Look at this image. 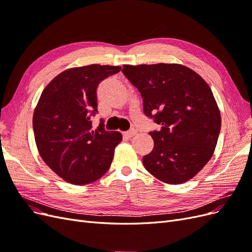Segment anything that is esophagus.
<instances>
[{"label": "esophagus", "instance_id": "34e87169", "mask_svg": "<svg viewBox=\"0 0 252 252\" xmlns=\"http://www.w3.org/2000/svg\"><path fill=\"white\" fill-rule=\"evenodd\" d=\"M136 133H138V131H136V129H131V130L126 131L124 133V136H126V138H128V139H130V138H132L133 135H135Z\"/></svg>", "mask_w": 252, "mask_h": 252}]
</instances>
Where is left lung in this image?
Masks as SVG:
<instances>
[{
	"instance_id": "left-lung-1",
	"label": "left lung",
	"mask_w": 252,
	"mask_h": 252,
	"mask_svg": "<svg viewBox=\"0 0 252 252\" xmlns=\"http://www.w3.org/2000/svg\"><path fill=\"white\" fill-rule=\"evenodd\" d=\"M138 88L146 117L161 126L150 131L155 146L144 156L148 172L167 184L192 179L211 158L220 130V114L208 84L180 64L124 65Z\"/></svg>"
}]
</instances>
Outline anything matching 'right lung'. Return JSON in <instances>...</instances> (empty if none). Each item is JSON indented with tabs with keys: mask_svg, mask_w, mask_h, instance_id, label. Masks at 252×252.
I'll return each instance as SVG.
<instances>
[{
	"mask_svg": "<svg viewBox=\"0 0 252 252\" xmlns=\"http://www.w3.org/2000/svg\"><path fill=\"white\" fill-rule=\"evenodd\" d=\"M120 66L93 64L61 72L45 87L33 112L32 126L43 161L59 177L74 185H87L111 165L119 131H106L103 122L93 128L97 112L96 88Z\"/></svg>",
	"mask_w": 252,
	"mask_h": 252,
	"instance_id": "obj_1",
	"label": "right lung"
}]
</instances>
